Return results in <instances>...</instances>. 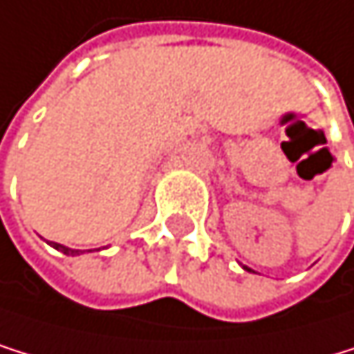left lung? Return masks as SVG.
Wrapping results in <instances>:
<instances>
[{"instance_id":"8db88e82","label":"left lung","mask_w":354,"mask_h":354,"mask_svg":"<svg viewBox=\"0 0 354 354\" xmlns=\"http://www.w3.org/2000/svg\"><path fill=\"white\" fill-rule=\"evenodd\" d=\"M247 271H249V268H247Z\"/></svg>"}]
</instances>
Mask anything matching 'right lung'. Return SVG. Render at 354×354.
<instances>
[{"instance_id": "1", "label": "right lung", "mask_w": 354, "mask_h": 354, "mask_svg": "<svg viewBox=\"0 0 354 354\" xmlns=\"http://www.w3.org/2000/svg\"><path fill=\"white\" fill-rule=\"evenodd\" d=\"M57 251H62V254H66V256H79L81 251L79 249H71V247H66V245H59V243H51Z\"/></svg>"}]
</instances>
